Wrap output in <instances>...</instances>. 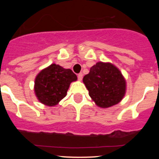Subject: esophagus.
Returning a JSON list of instances; mask_svg holds the SVG:
<instances>
[{"instance_id":"obj_1","label":"esophagus","mask_w":159,"mask_h":159,"mask_svg":"<svg viewBox=\"0 0 159 159\" xmlns=\"http://www.w3.org/2000/svg\"><path fill=\"white\" fill-rule=\"evenodd\" d=\"M78 80H79V81H81V80H82V78H83V74L82 73L78 74Z\"/></svg>"}]
</instances>
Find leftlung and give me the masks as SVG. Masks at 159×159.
<instances>
[{
    "instance_id": "left-lung-1",
    "label": "left lung",
    "mask_w": 159,
    "mask_h": 159,
    "mask_svg": "<svg viewBox=\"0 0 159 159\" xmlns=\"http://www.w3.org/2000/svg\"><path fill=\"white\" fill-rule=\"evenodd\" d=\"M83 82L91 99L102 108L117 105L125 94V79L119 69L111 63H96L84 75Z\"/></svg>"
}]
</instances>
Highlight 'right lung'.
Returning a JSON list of instances; mask_svg holds the SVG:
<instances>
[{"label":"right lung","mask_w":159,"mask_h":159,"mask_svg":"<svg viewBox=\"0 0 159 159\" xmlns=\"http://www.w3.org/2000/svg\"><path fill=\"white\" fill-rule=\"evenodd\" d=\"M77 79L70 69L52 64L41 70L35 78V95L41 103L55 106L66 96L70 83Z\"/></svg>","instance_id":"right-lung-1"}]
</instances>
